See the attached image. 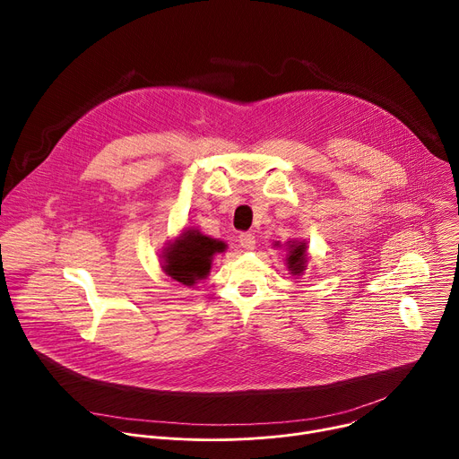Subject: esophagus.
I'll return each mask as SVG.
<instances>
[{"label":"esophagus","instance_id":"obj_1","mask_svg":"<svg viewBox=\"0 0 459 459\" xmlns=\"http://www.w3.org/2000/svg\"><path fill=\"white\" fill-rule=\"evenodd\" d=\"M239 245L243 247V248H247V250H252L254 247H255V238H254V234H250V232H243V234H239Z\"/></svg>","mask_w":459,"mask_h":459}]
</instances>
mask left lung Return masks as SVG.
Instances as JSON below:
<instances>
[{"mask_svg": "<svg viewBox=\"0 0 459 459\" xmlns=\"http://www.w3.org/2000/svg\"><path fill=\"white\" fill-rule=\"evenodd\" d=\"M287 247H289V254H287V259H285L287 269L290 271L292 276H301L303 271L307 269V261H308L307 243L292 239V241H287Z\"/></svg>", "mask_w": 459, "mask_h": 459, "instance_id": "obj_1", "label": "left lung"}]
</instances>
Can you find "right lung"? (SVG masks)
Masks as SVG:
<instances>
[{
    "label": "right lung",
    "instance_id": "right-lung-1",
    "mask_svg": "<svg viewBox=\"0 0 459 459\" xmlns=\"http://www.w3.org/2000/svg\"><path fill=\"white\" fill-rule=\"evenodd\" d=\"M227 248L225 241L202 234L195 229H183L161 252L163 273L179 285L194 287L205 280L212 269V259Z\"/></svg>",
    "mask_w": 459,
    "mask_h": 459
}]
</instances>
